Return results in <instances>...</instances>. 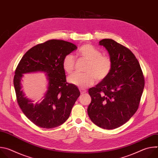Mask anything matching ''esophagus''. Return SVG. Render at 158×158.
I'll list each match as a JSON object with an SVG mask.
<instances>
[{
  "label": "esophagus",
  "instance_id": "34e87169",
  "mask_svg": "<svg viewBox=\"0 0 158 158\" xmlns=\"http://www.w3.org/2000/svg\"><path fill=\"white\" fill-rule=\"evenodd\" d=\"M79 90H80V91H81V93L82 94H83V93H85L87 92V90H86L85 88L81 87V88H79Z\"/></svg>",
  "mask_w": 158,
  "mask_h": 158
}]
</instances>
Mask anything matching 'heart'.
Instances as JSON below:
<instances>
[{
    "label": "heart",
    "instance_id": "obj_1",
    "mask_svg": "<svg viewBox=\"0 0 158 158\" xmlns=\"http://www.w3.org/2000/svg\"><path fill=\"white\" fill-rule=\"evenodd\" d=\"M80 56L86 60L88 64L85 69V73H75L68 77V82L79 87L85 88L93 85L95 79L98 81L105 79L110 74L112 62L111 59L91 44H84L79 50ZM76 58L73 54L66 55L62 61L64 70L71 74L75 67Z\"/></svg>",
    "mask_w": 158,
    "mask_h": 158
}]
</instances>
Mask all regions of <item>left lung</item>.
Segmentation results:
<instances>
[{
    "instance_id": "8db88e82",
    "label": "left lung",
    "mask_w": 158,
    "mask_h": 158,
    "mask_svg": "<svg viewBox=\"0 0 158 158\" xmlns=\"http://www.w3.org/2000/svg\"><path fill=\"white\" fill-rule=\"evenodd\" d=\"M112 62L109 76L89 89L91 102L87 113L91 120L105 129L119 127L139 107L144 78L138 59L127 48L110 39L99 41Z\"/></svg>"
}]
</instances>
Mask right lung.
<instances>
[{
  "instance_id": "1",
  "label": "right lung",
  "mask_w": 158,
  "mask_h": 158,
  "mask_svg": "<svg viewBox=\"0 0 158 158\" xmlns=\"http://www.w3.org/2000/svg\"><path fill=\"white\" fill-rule=\"evenodd\" d=\"M76 49L73 43L49 40L30 49L17 67L14 77L17 101L26 116L39 127L51 129L62 124L80 96L77 87L66 82L62 67L64 57ZM35 72L47 73L48 86L44 99L34 104L21 90V80L24 73Z\"/></svg>"
}]
</instances>
